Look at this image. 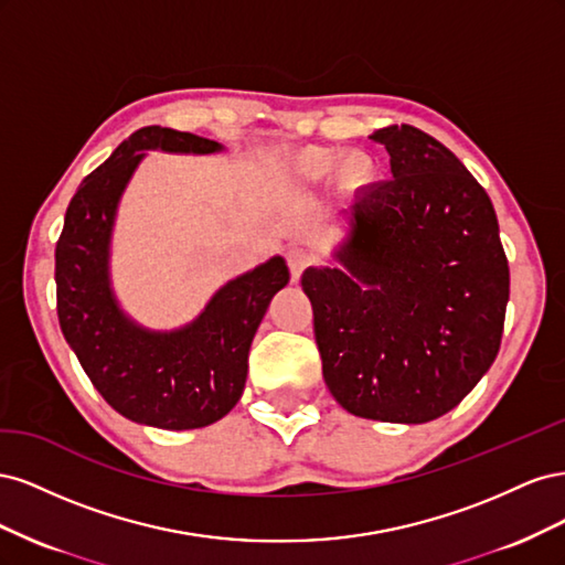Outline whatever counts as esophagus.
<instances>
[{
	"mask_svg": "<svg viewBox=\"0 0 565 565\" xmlns=\"http://www.w3.org/2000/svg\"><path fill=\"white\" fill-rule=\"evenodd\" d=\"M285 256H287V268L292 273L295 280H299L301 273L313 264V254L303 247H289Z\"/></svg>",
	"mask_w": 565,
	"mask_h": 565,
	"instance_id": "esophagus-1",
	"label": "esophagus"
}]
</instances>
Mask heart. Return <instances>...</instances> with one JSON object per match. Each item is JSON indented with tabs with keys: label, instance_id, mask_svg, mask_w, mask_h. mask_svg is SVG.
Masks as SVG:
<instances>
[{
	"label": "heart",
	"instance_id": "b5f03b06",
	"mask_svg": "<svg viewBox=\"0 0 565 565\" xmlns=\"http://www.w3.org/2000/svg\"><path fill=\"white\" fill-rule=\"evenodd\" d=\"M347 162H349V158L344 156V152H334L328 148H313V150L301 152V156L297 158V172L303 174L306 179H324V177L334 174L337 169H341ZM351 172L355 177L363 174V167L353 162Z\"/></svg>",
	"mask_w": 565,
	"mask_h": 565
}]
</instances>
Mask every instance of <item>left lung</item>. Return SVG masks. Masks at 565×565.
<instances>
[{
  "instance_id": "obj_1",
  "label": "left lung",
  "mask_w": 565,
  "mask_h": 565,
  "mask_svg": "<svg viewBox=\"0 0 565 565\" xmlns=\"http://www.w3.org/2000/svg\"><path fill=\"white\" fill-rule=\"evenodd\" d=\"M391 181L344 210V268H309L322 377L355 417L424 424L450 413L500 351L509 264L483 185L434 136L377 129Z\"/></svg>"
}]
</instances>
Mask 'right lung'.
I'll return each instance as SVG.
<instances>
[{
	"label": "right lung",
	"mask_w": 565,
	"mask_h": 565,
	"mask_svg": "<svg viewBox=\"0 0 565 565\" xmlns=\"http://www.w3.org/2000/svg\"><path fill=\"white\" fill-rule=\"evenodd\" d=\"M158 148L210 156L224 146L167 127H143L119 143L67 204L56 243V309L65 341L113 409L183 431L214 424L241 401L252 339L289 270L273 256L221 287L181 330H146L127 318L110 287V237L134 169Z\"/></svg>",
	"instance_id": "obj_1"
}]
</instances>
